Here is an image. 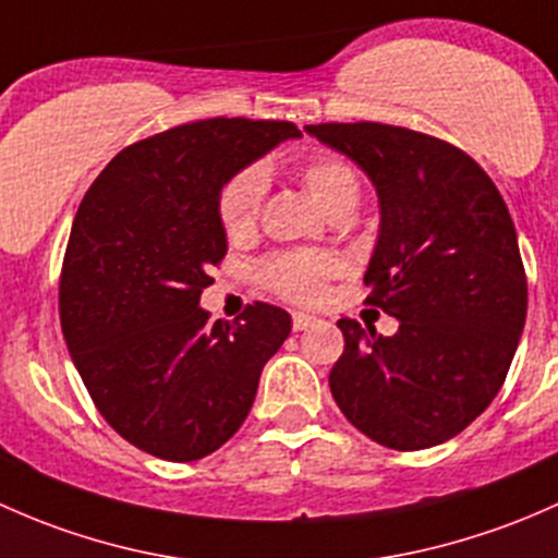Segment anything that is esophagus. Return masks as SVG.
<instances>
[{"mask_svg": "<svg viewBox=\"0 0 558 558\" xmlns=\"http://www.w3.org/2000/svg\"><path fill=\"white\" fill-rule=\"evenodd\" d=\"M314 322H317V317H312V314H292V330L295 332H301V330H306V327H312Z\"/></svg>", "mask_w": 558, "mask_h": 558, "instance_id": "34e87169", "label": "esophagus"}]
</instances>
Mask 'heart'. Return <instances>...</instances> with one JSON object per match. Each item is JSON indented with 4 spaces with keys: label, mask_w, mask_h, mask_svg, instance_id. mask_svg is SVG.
<instances>
[{
    "label": "heart",
    "mask_w": 558,
    "mask_h": 558,
    "mask_svg": "<svg viewBox=\"0 0 558 558\" xmlns=\"http://www.w3.org/2000/svg\"><path fill=\"white\" fill-rule=\"evenodd\" d=\"M298 180L308 195L327 211H354L360 201V180L352 166L332 155L306 160L298 169ZM266 177L260 169H244L228 180L220 193V222L231 239H244L255 228L260 215ZM338 266L330 255L319 252H290L263 263L260 277L274 292L295 303H317L325 295L327 279L336 277Z\"/></svg>",
    "instance_id": "b5f03b06"
}]
</instances>
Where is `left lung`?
<instances>
[{"instance_id": "8db88e82", "label": "left lung", "mask_w": 558, "mask_h": 558, "mask_svg": "<svg viewBox=\"0 0 558 558\" xmlns=\"http://www.w3.org/2000/svg\"><path fill=\"white\" fill-rule=\"evenodd\" d=\"M306 134L347 155L378 195L367 303L400 322L389 338L338 319L343 354L330 392L376 444H446L489 408L526 322L513 220L468 153L384 123H319Z\"/></svg>"}]
</instances>
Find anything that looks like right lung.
<instances>
[{"label": "right lung", "mask_w": 558, "mask_h": 558, "mask_svg": "<svg viewBox=\"0 0 558 558\" xmlns=\"http://www.w3.org/2000/svg\"><path fill=\"white\" fill-rule=\"evenodd\" d=\"M298 136L287 120H195L120 150L85 193L61 271V327L99 413L136 449L169 462L220 449L290 336L279 306L209 322L198 303L228 252L222 187Z\"/></svg>", "instance_id": "add662e5"}]
</instances>
